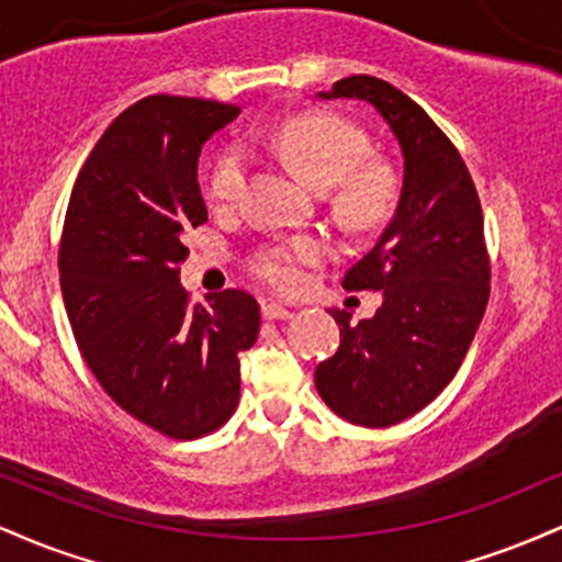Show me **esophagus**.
<instances>
[{
  "instance_id": "esophagus-1",
  "label": "esophagus",
  "mask_w": 562,
  "mask_h": 562,
  "mask_svg": "<svg viewBox=\"0 0 562 562\" xmlns=\"http://www.w3.org/2000/svg\"><path fill=\"white\" fill-rule=\"evenodd\" d=\"M261 314H263V319H290L293 317V312H290V308L280 306V303H274V301L263 303Z\"/></svg>"
}]
</instances>
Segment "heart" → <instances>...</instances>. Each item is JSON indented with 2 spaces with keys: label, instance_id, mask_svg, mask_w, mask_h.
Returning <instances> with one entry per match:
<instances>
[{
  "label": "heart",
  "instance_id": "obj_1",
  "mask_svg": "<svg viewBox=\"0 0 562 562\" xmlns=\"http://www.w3.org/2000/svg\"><path fill=\"white\" fill-rule=\"evenodd\" d=\"M250 145L267 147L317 190L333 192L338 216L353 229H372L391 216L398 200V177L383 158H367L370 137L338 113L312 111L285 121L274 132L250 134ZM248 184V160L232 147L216 160L209 179V198L216 209L240 203ZM327 256L317 237H293L263 248L254 261V274L277 293H299L306 269Z\"/></svg>",
  "mask_w": 562,
  "mask_h": 562
}]
</instances>
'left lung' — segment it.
Wrapping results in <instances>:
<instances>
[{
	"mask_svg": "<svg viewBox=\"0 0 562 562\" xmlns=\"http://www.w3.org/2000/svg\"><path fill=\"white\" fill-rule=\"evenodd\" d=\"M325 100L370 102L402 145L404 182L396 214L375 248L344 277L346 290H380L372 319L330 308L340 346L314 372L338 417L389 428L447 389L465 359L488 301L481 200L465 160L430 115L375 76H348Z\"/></svg>",
	"mask_w": 562,
	"mask_h": 562,
	"instance_id": "1",
	"label": "left lung"
}]
</instances>
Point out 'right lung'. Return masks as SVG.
Returning a JSON list of instances; mask_svg holds the SVG:
<instances>
[{
    "label": "right lung",
    "instance_id": "obj_1",
    "mask_svg": "<svg viewBox=\"0 0 562 562\" xmlns=\"http://www.w3.org/2000/svg\"><path fill=\"white\" fill-rule=\"evenodd\" d=\"M237 113L171 94L126 108L79 171L57 256L83 362L121 409L179 441L229 420L261 327L254 295L224 290L200 306L179 285L182 235L209 222L200 147Z\"/></svg>",
    "mask_w": 562,
    "mask_h": 562
}]
</instances>
